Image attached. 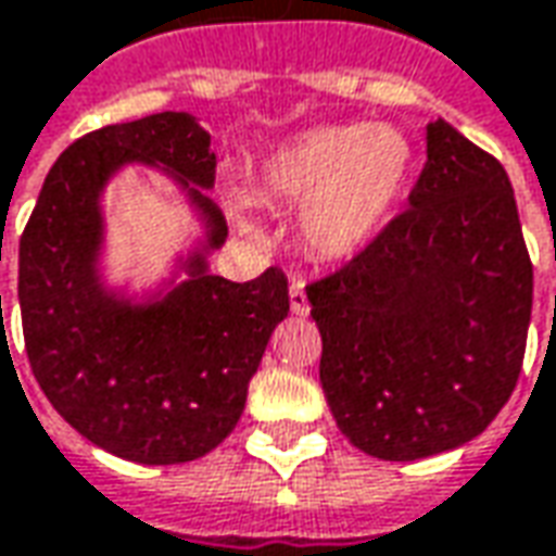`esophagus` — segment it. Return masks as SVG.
I'll use <instances>...</instances> for the list:
<instances>
[{"label": "esophagus", "mask_w": 556, "mask_h": 556, "mask_svg": "<svg viewBox=\"0 0 556 556\" xmlns=\"http://www.w3.org/2000/svg\"><path fill=\"white\" fill-rule=\"evenodd\" d=\"M290 308H293V315H300V318L308 315V308H312V305H308V296H305V285L300 278L290 281Z\"/></svg>", "instance_id": "1"}]
</instances>
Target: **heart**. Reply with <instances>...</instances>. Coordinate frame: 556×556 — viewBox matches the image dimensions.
Returning a JSON list of instances; mask_svg holds the SVG:
<instances>
[{
	"label": "heart",
	"instance_id": "heart-1",
	"mask_svg": "<svg viewBox=\"0 0 556 556\" xmlns=\"http://www.w3.org/2000/svg\"><path fill=\"white\" fill-rule=\"evenodd\" d=\"M413 147L401 130L327 125L305 130L266 155L260 167L263 199L303 207L305 244L321 256H352L374 241L404 192ZM235 217L253 229L248 201Z\"/></svg>",
	"mask_w": 556,
	"mask_h": 556
}]
</instances>
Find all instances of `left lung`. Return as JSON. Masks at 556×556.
<instances>
[{
    "label": "left lung",
    "instance_id": "8db88e82",
    "mask_svg": "<svg viewBox=\"0 0 556 556\" xmlns=\"http://www.w3.org/2000/svg\"><path fill=\"white\" fill-rule=\"evenodd\" d=\"M426 140L407 211L305 287L330 413L357 450L386 462L475 441L511 397L532 315L505 167L443 118Z\"/></svg>",
    "mask_w": 556,
    "mask_h": 556
}]
</instances>
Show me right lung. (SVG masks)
<instances>
[{"label": "right lung", "instance_id": "1", "mask_svg": "<svg viewBox=\"0 0 556 556\" xmlns=\"http://www.w3.org/2000/svg\"><path fill=\"white\" fill-rule=\"evenodd\" d=\"M130 161L170 173L205 223V241L181 261L187 281L143 304L99 278V199ZM214 177L217 155L195 115L106 125L54 162L21 235L17 300L33 376L81 438L128 462L177 465L226 441L290 312L281 269L244 285L207 269L229 235L204 192Z\"/></svg>", "mask_w": 556, "mask_h": 556}]
</instances>
